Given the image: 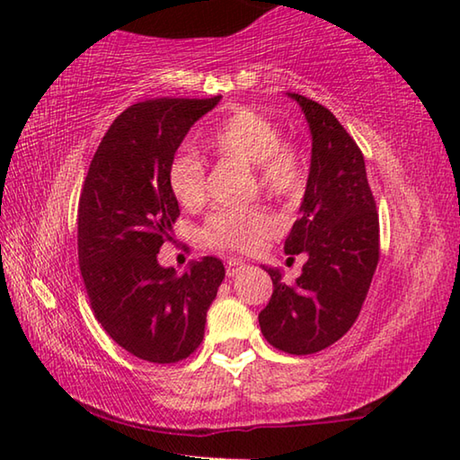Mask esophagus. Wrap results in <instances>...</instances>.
<instances>
[{
    "instance_id": "34e87169",
    "label": "esophagus",
    "mask_w": 460,
    "mask_h": 460,
    "mask_svg": "<svg viewBox=\"0 0 460 460\" xmlns=\"http://www.w3.org/2000/svg\"><path fill=\"white\" fill-rule=\"evenodd\" d=\"M241 268H245V263L241 261V260H235V258L227 260V276H229V278L235 276Z\"/></svg>"
}]
</instances>
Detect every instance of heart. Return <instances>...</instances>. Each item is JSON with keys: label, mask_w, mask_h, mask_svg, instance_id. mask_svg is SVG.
Listing matches in <instances>:
<instances>
[{"label": "heart", "mask_w": 460, "mask_h": 460, "mask_svg": "<svg viewBox=\"0 0 460 460\" xmlns=\"http://www.w3.org/2000/svg\"><path fill=\"white\" fill-rule=\"evenodd\" d=\"M207 146L221 158L253 166L255 184L278 200H292L306 184V164L298 147L282 139V129L268 115L237 107L207 136ZM168 189L186 208L205 202V162L189 147L178 150L168 164ZM282 225L268 207L219 211L202 229L205 243L215 249L249 253L276 237Z\"/></svg>", "instance_id": "heart-1"}]
</instances>
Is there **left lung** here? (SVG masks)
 <instances>
[{
	"mask_svg": "<svg viewBox=\"0 0 460 460\" xmlns=\"http://www.w3.org/2000/svg\"><path fill=\"white\" fill-rule=\"evenodd\" d=\"M288 95L306 115L313 160L284 252L290 258L305 252L306 263L294 284L266 268L274 292L260 326L278 351L313 355L347 334L361 313L379 263V215L355 139L324 105L298 93Z\"/></svg>",
	"mask_w": 460,
	"mask_h": 460,
	"instance_id": "8db88e82",
	"label": "left lung"
}]
</instances>
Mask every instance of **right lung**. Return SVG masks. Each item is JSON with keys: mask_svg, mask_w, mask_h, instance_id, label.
<instances>
[{"mask_svg": "<svg viewBox=\"0 0 460 460\" xmlns=\"http://www.w3.org/2000/svg\"><path fill=\"white\" fill-rule=\"evenodd\" d=\"M219 99L162 97L128 107L101 139L83 182L84 290L105 332L137 359L166 365L197 351L225 278L221 260L208 255L182 276L155 258L181 217L168 189L170 158Z\"/></svg>", "mask_w": 460, "mask_h": 460, "instance_id": "right-lung-1", "label": "right lung"}]
</instances>
